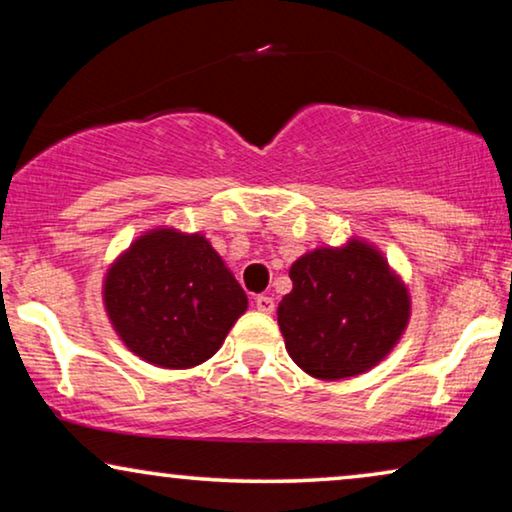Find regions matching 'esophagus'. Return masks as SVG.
Returning a JSON list of instances; mask_svg holds the SVG:
<instances>
[{"label":"esophagus","mask_w":512,"mask_h":512,"mask_svg":"<svg viewBox=\"0 0 512 512\" xmlns=\"http://www.w3.org/2000/svg\"><path fill=\"white\" fill-rule=\"evenodd\" d=\"M254 303H256V310H258V312H263V314H272V312H275V298H270V296H256Z\"/></svg>","instance_id":"34e87169"}]
</instances>
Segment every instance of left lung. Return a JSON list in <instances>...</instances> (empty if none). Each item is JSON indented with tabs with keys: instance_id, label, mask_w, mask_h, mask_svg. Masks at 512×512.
Listing matches in <instances>:
<instances>
[{
	"instance_id": "obj_1",
	"label": "left lung",
	"mask_w": 512,
	"mask_h": 512,
	"mask_svg": "<svg viewBox=\"0 0 512 512\" xmlns=\"http://www.w3.org/2000/svg\"><path fill=\"white\" fill-rule=\"evenodd\" d=\"M289 277L293 289L277 307L279 328L291 359L319 380L366 373L408 326V291L359 240L300 256Z\"/></svg>"
}]
</instances>
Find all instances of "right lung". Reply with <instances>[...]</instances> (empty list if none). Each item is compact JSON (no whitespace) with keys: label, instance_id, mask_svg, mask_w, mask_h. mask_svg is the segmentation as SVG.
Returning <instances> with one entry per match:
<instances>
[{"label":"right lung","instance_id":"obj_1","mask_svg":"<svg viewBox=\"0 0 512 512\" xmlns=\"http://www.w3.org/2000/svg\"><path fill=\"white\" fill-rule=\"evenodd\" d=\"M104 305L130 352L179 370L219 352L247 310V293L200 233L160 228L111 265Z\"/></svg>","mask_w":512,"mask_h":512}]
</instances>
